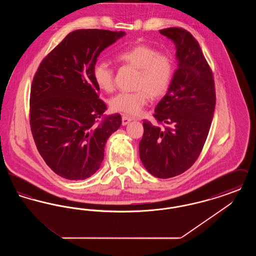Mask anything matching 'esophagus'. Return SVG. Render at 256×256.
I'll use <instances>...</instances> for the list:
<instances>
[{"label":"esophagus","mask_w":256,"mask_h":256,"mask_svg":"<svg viewBox=\"0 0 256 256\" xmlns=\"http://www.w3.org/2000/svg\"><path fill=\"white\" fill-rule=\"evenodd\" d=\"M132 120H134V118H132L130 116H128V115H124V114H122V124H124V126L128 124Z\"/></svg>","instance_id":"1"}]
</instances>
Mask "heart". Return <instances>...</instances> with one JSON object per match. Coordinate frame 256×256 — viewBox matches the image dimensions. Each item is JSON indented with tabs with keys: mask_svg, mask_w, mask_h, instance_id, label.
<instances>
[{
	"mask_svg": "<svg viewBox=\"0 0 256 256\" xmlns=\"http://www.w3.org/2000/svg\"><path fill=\"white\" fill-rule=\"evenodd\" d=\"M117 60L139 70L132 92H120L110 100L116 111L136 115L148 102L164 96L170 88L174 76V61L169 54L146 44H137L117 54ZM92 76L98 87L104 92L114 89V69L106 61H97L92 67Z\"/></svg>",
	"mask_w": 256,
	"mask_h": 256,
	"instance_id": "heart-1",
	"label": "heart"
}]
</instances>
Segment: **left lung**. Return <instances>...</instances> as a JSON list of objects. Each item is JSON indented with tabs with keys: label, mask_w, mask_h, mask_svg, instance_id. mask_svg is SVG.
<instances>
[{
	"label": "left lung",
	"mask_w": 256,
	"mask_h": 256,
	"mask_svg": "<svg viewBox=\"0 0 256 256\" xmlns=\"http://www.w3.org/2000/svg\"><path fill=\"white\" fill-rule=\"evenodd\" d=\"M160 34L176 45L178 69L154 110L158 124L143 121L139 154L150 174L170 178L188 170L200 156L213 119L216 92L212 70L195 37L182 28Z\"/></svg>",
	"instance_id": "left-lung-1"
}]
</instances>
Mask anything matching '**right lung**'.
Returning a JSON list of instances; mask_svg holds the SVG:
<instances>
[{
    "label": "right lung",
    "mask_w": 256,
    "mask_h": 256,
    "mask_svg": "<svg viewBox=\"0 0 256 256\" xmlns=\"http://www.w3.org/2000/svg\"><path fill=\"white\" fill-rule=\"evenodd\" d=\"M122 36L124 32L98 28L70 32L41 61L34 76L32 134L42 158L61 178L82 180L94 174L108 137L121 126L120 114L104 115L108 108L98 98L92 67Z\"/></svg>",
    "instance_id": "add662e5"
}]
</instances>
